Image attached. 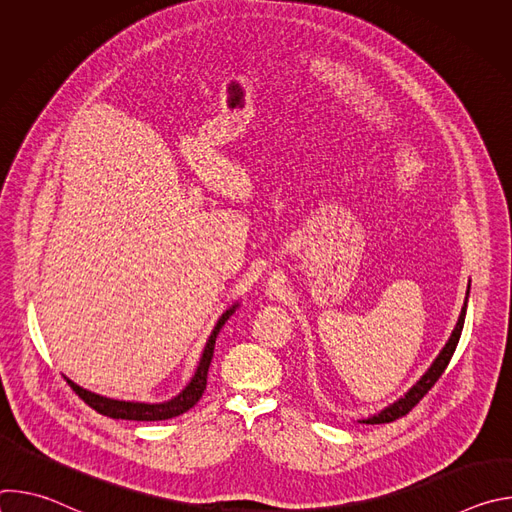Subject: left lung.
<instances>
[{"label":"left lung","mask_w":512,"mask_h":512,"mask_svg":"<svg viewBox=\"0 0 512 512\" xmlns=\"http://www.w3.org/2000/svg\"><path fill=\"white\" fill-rule=\"evenodd\" d=\"M468 289H470V285H468ZM464 318H466V304H464V308H462V314H460V318H458V324H456V328H454V332H452L448 344L444 346V350L440 352V356L435 358V362L431 364V369L419 379V383H417L403 399H399L397 403H393L391 407H387V409L381 411L379 415H373V417H369V419H362V423H373V425H375V423H391V421H395V419L407 415V413L427 395V391H429L437 381H440V377L444 375L446 367H448L452 356H454V352H456V346H458V340H460L462 328H464Z\"/></svg>","instance_id":"8db88e82"}]
</instances>
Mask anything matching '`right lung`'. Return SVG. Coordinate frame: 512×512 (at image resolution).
I'll return each mask as SVG.
<instances>
[{
	"label": "right lung",
	"instance_id": "1",
	"mask_svg": "<svg viewBox=\"0 0 512 512\" xmlns=\"http://www.w3.org/2000/svg\"><path fill=\"white\" fill-rule=\"evenodd\" d=\"M233 312H235V306H233L231 310H227V312L223 314V318L218 320V324L214 326V330H212V334H210V338H208V342H206V348H204V352H202V358H200V364H198L194 379L188 383V387H186L178 397H174V399L168 401V403L148 405V403L113 401V399L95 395V393H91V391H85V389H81L79 385H75L72 381H68V385L72 387V391H75L91 409H95V411L101 413V415L113 417V419L162 421V419L178 417V415L186 413L188 409H192V407L198 403V399L202 397V393H204V389H206V375H208V367H210V362H212L216 336H218V332H221V328L225 326V322L231 318Z\"/></svg>",
	"mask_w": 512,
	"mask_h": 512
}]
</instances>
